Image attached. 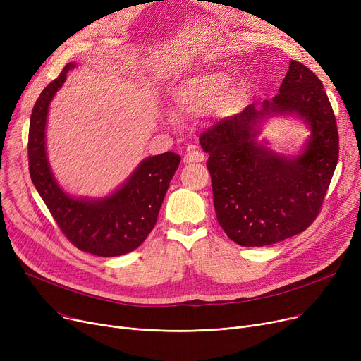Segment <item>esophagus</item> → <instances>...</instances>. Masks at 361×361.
<instances>
[{
  "label": "esophagus",
  "instance_id": "obj_1",
  "mask_svg": "<svg viewBox=\"0 0 361 361\" xmlns=\"http://www.w3.org/2000/svg\"><path fill=\"white\" fill-rule=\"evenodd\" d=\"M184 164H195V162H203L204 161V154L199 150H188L185 157L183 158Z\"/></svg>",
  "mask_w": 361,
  "mask_h": 361
}]
</instances>
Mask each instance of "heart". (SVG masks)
Masks as SVG:
<instances>
[{
    "instance_id": "heart-1",
    "label": "heart",
    "mask_w": 361,
    "mask_h": 361,
    "mask_svg": "<svg viewBox=\"0 0 361 361\" xmlns=\"http://www.w3.org/2000/svg\"><path fill=\"white\" fill-rule=\"evenodd\" d=\"M233 75L226 71H206L183 79L171 92V108L174 117L187 118L199 117L211 111L224 101L231 89ZM250 87L241 85L228 94V105L237 108L247 97ZM166 123L176 124L174 118H166Z\"/></svg>"
}]
</instances>
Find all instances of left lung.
I'll return each mask as SVG.
<instances>
[{
    "mask_svg": "<svg viewBox=\"0 0 361 361\" xmlns=\"http://www.w3.org/2000/svg\"><path fill=\"white\" fill-rule=\"evenodd\" d=\"M274 116H295L311 136L297 156L258 140ZM209 154L219 225L243 247H263L305 231L317 216L338 162V130L317 75L291 60L279 93L216 123L199 139Z\"/></svg>",
    "mask_w": 361,
    "mask_h": 361,
    "instance_id": "obj_1",
    "label": "left lung"
}]
</instances>
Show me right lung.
Masks as SVG:
<instances>
[{
  "label": "right lung",
  "instance_id": "right-lung-1",
  "mask_svg": "<svg viewBox=\"0 0 361 361\" xmlns=\"http://www.w3.org/2000/svg\"><path fill=\"white\" fill-rule=\"evenodd\" d=\"M74 67L75 63H68L42 90L32 109L27 145L30 178L55 222L75 247L101 257L123 256L137 249L154 230L180 155L165 152L145 158L108 196L78 197L67 193L54 177L48 161L47 120L51 101Z\"/></svg>",
  "mask_w": 361,
  "mask_h": 361
}]
</instances>
